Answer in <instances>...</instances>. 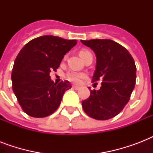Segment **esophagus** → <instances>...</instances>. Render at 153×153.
I'll return each mask as SVG.
<instances>
[{
	"label": "esophagus",
	"instance_id": "1",
	"mask_svg": "<svg viewBox=\"0 0 153 153\" xmlns=\"http://www.w3.org/2000/svg\"><path fill=\"white\" fill-rule=\"evenodd\" d=\"M72 88L74 89V90H79V89H80V87L78 86H72Z\"/></svg>",
	"mask_w": 153,
	"mask_h": 153
}]
</instances>
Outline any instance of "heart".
Listing matches in <instances>:
<instances>
[{"label": "heart", "instance_id": "obj_1", "mask_svg": "<svg viewBox=\"0 0 153 153\" xmlns=\"http://www.w3.org/2000/svg\"><path fill=\"white\" fill-rule=\"evenodd\" d=\"M88 53H91L89 51H86V50H82L79 52V55L82 58L83 57L84 55L88 54ZM85 77V74L83 73H79V72L75 71H69L66 74V78H67L69 81L74 82V83H79L80 81H81L82 79H83Z\"/></svg>", "mask_w": 153, "mask_h": 153}]
</instances>
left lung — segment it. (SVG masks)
Here are the masks:
<instances>
[{"mask_svg":"<svg viewBox=\"0 0 153 153\" xmlns=\"http://www.w3.org/2000/svg\"><path fill=\"white\" fill-rule=\"evenodd\" d=\"M96 55V69L92 81L102 80L98 91H91L82 105L88 116L97 120H108L124 109L136 83L135 62L130 53L111 39L81 40Z\"/></svg>","mask_w":153,"mask_h":153,"instance_id":"8db88e82","label":"left lung"}]
</instances>
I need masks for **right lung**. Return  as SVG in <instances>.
<instances>
[{
	"label": "right lung",
	"mask_w": 153,
	"mask_h": 153,
	"mask_svg": "<svg viewBox=\"0 0 153 153\" xmlns=\"http://www.w3.org/2000/svg\"><path fill=\"white\" fill-rule=\"evenodd\" d=\"M75 39L43 36L25 44L16 56L12 71L13 90L24 111L33 117L52 114L59 106L68 81L56 83L50 72L56 71L62 58L74 46Z\"/></svg>",
	"instance_id": "obj_1"
}]
</instances>
